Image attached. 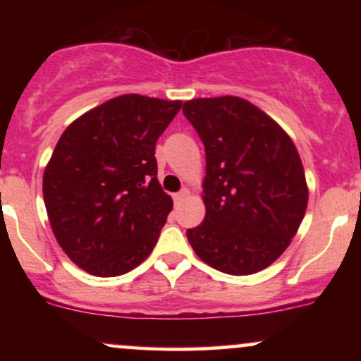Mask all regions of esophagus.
Returning a JSON list of instances; mask_svg holds the SVG:
<instances>
[{
	"mask_svg": "<svg viewBox=\"0 0 361 361\" xmlns=\"http://www.w3.org/2000/svg\"><path fill=\"white\" fill-rule=\"evenodd\" d=\"M188 193H190L188 190L183 188V190H181V192H178V193L173 195V200H175V204H180V202L183 200V198L188 197Z\"/></svg>",
	"mask_w": 361,
	"mask_h": 361,
	"instance_id": "obj_1",
	"label": "esophagus"
}]
</instances>
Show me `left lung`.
Masks as SVG:
<instances>
[{
  "instance_id": "obj_1",
  "label": "left lung",
  "mask_w": 361,
  "mask_h": 361,
  "mask_svg": "<svg viewBox=\"0 0 361 361\" xmlns=\"http://www.w3.org/2000/svg\"><path fill=\"white\" fill-rule=\"evenodd\" d=\"M205 146V219L186 231L197 256L229 275L270 267L292 243L307 210L309 188L295 144L239 97L183 103Z\"/></svg>"
}]
</instances>
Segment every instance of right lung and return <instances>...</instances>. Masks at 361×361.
<instances>
[{
    "mask_svg": "<svg viewBox=\"0 0 361 361\" xmlns=\"http://www.w3.org/2000/svg\"><path fill=\"white\" fill-rule=\"evenodd\" d=\"M180 100L122 94L62 132L42 192L62 251L94 276H118L151 255L173 209L157 181L156 140Z\"/></svg>",
    "mask_w": 361,
    "mask_h": 361,
    "instance_id": "add662e5",
    "label": "right lung"
}]
</instances>
